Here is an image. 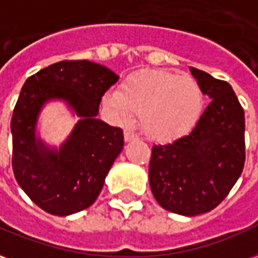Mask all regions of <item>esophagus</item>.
<instances>
[{"label": "esophagus", "mask_w": 258, "mask_h": 258, "mask_svg": "<svg viewBox=\"0 0 258 258\" xmlns=\"http://www.w3.org/2000/svg\"><path fill=\"white\" fill-rule=\"evenodd\" d=\"M123 137H125V142L126 143L135 142V140H137V135H135V133L131 131H125V133H123Z\"/></svg>", "instance_id": "esophagus-1"}]
</instances>
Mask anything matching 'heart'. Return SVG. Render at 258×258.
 I'll use <instances>...</instances> for the list:
<instances>
[{
  "label": "heart",
  "instance_id": "1",
  "mask_svg": "<svg viewBox=\"0 0 258 258\" xmlns=\"http://www.w3.org/2000/svg\"><path fill=\"white\" fill-rule=\"evenodd\" d=\"M107 114L127 123L135 111L143 131L157 142H173L188 135L204 110V92L188 75L163 70H143L103 97Z\"/></svg>",
  "mask_w": 258,
  "mask_h": 258
}]
</instances>
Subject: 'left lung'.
<instances>
[{"instance_id":"8db88e82","label":"left lung","mask_w":258,"mask_h":258,"mask_svg":"<svg viewBox=\"0 0 258 258\" xmlns=\"http://www.w3.org/2000/svg\"><path fill=\"white\" fill-rule=\"evenodd\" d=\"M189 71L210 99L187 136L152 147L148 178L163 209L192 217L228 195L245 165V114L231 85L198 69Z\"/></svg>"}]
</instances>
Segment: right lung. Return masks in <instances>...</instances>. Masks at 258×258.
<instances>
[{
    "label": "right lung",
    "instance_id": "obj_1",
    "mask_svg": "<svg viewBox=\"0 0 258 258\" xmlns=\"http://www.w3.org/2000/svg\"><path fill=\"white\" fill-rule=\"evenodd\" d=\"M118 75L89 60L59 61L24 82L13 110L12 168L34 204L54 216L93 205L108 170L123 150V132L97 119L101 96ZM63 101L79 121L60 146L39 135V115Z\"/></svg>",
    "mask_w": 258,
    "mask_h": 258
}]
</instances>
